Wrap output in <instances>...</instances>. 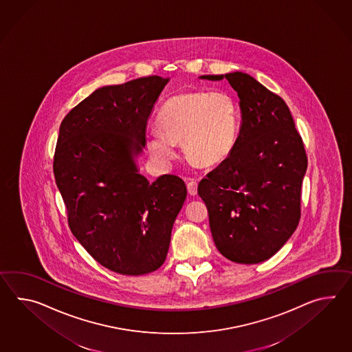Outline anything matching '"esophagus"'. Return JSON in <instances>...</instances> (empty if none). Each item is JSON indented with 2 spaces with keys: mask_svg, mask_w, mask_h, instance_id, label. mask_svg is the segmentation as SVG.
Returning <instances> with one entry per match:
<instances>
[{
  "mask_svg": "<svg viewBox=\"0 0 352 352\" xmlns=\"http://www.w3.org/2000/svg\"><path fill=\"white\" fill-rule=\"evenodd\" d=\"M197 187H198V183L195 179H190L187 183L188 193L190 195H197Z\"/></svg>",
  "mask_w": 352,
  "mask_h": 352,
  "instance_id": "obj_1",
  "label": "esophagus"
}]
</instances>
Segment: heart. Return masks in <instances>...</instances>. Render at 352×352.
Wrapping results in <instances>:
<instances>
[{"mask_svg":"<svg viewBox=\"0 0 352 352\" xmlns=\"http://www.w3.org/2000/svg\"><path fill=\"white\" fill-rule=\"evenodd\" d=\"M159 133H148L153 155L169 160L174 144L197 165L219 163L232 150L237 136V107L225 91L184 92L165 102L157 118Z\"/></svg>","mask_w":352,"mask_h":352,"instance_id":"heart-1","label":"heart"}]
</instances>
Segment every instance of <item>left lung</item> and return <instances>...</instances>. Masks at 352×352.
I'll return each mask as SVG.
<instances>
[{
	"label": "left lung",
	"instance_id": "obj_1",
	"mask_svg": "<svg viewBox=\"0 0 352 352\" xmlns=\"http://www.w3.org/2000/svg\"><path fill=\"white\" fill-rule=\"evenodd\" d=\"M226 78L237 92L241 126L230 155L198 184L212 237L225 258L258 264L289 240L300 219L307 154L287 103L249 74Z\"/></svg>",
	"mask_w": 352,
	"mask_h": 352
}]
</instances>
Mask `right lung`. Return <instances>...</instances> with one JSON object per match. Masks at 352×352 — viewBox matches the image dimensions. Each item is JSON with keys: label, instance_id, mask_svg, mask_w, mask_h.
I'll list each match as a JSON object with an SVG mask.
<instances>
[{"label": "right lung", "instance_id": "1", "mask_svg": "<svg viewBox=\"0 0 352 352\" xmlns=\"http://www.w3.org/2000/svg\"><path fill=\"white\" fill-rule=\"evenodd\" d=\"M168 80L151 76L98 88L59 129L53 170L72 234L97 263L122 275L163 265L187 197L179 177L150 183L135 163Z\"/></svg>", "mask_w": 352, "mask_h": 352}]
</instances>
